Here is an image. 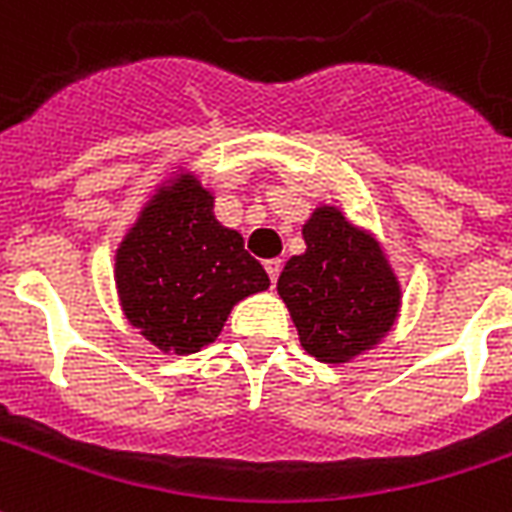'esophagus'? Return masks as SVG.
Returning a JSON list of instances; mask_svg holds the SVG:
<instances>
[{
    "instance_id": "esophagus-1",
    "label": "esophagus",
    "mask_w": 512,
    "mask_h": 512,
    "mask_svg": "<svg viewBox=\"0 0 512 512\" xmlns=\"http://www.w3.org/2000/svg\"><path fill=\"white\" fill-rule=\"evenodd\" d=\"M266 271H268V279L276 285V279H279V274H282V260H279V257L266 260Z\"/></svg>"
}]
</instances>
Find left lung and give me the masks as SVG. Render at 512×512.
<instances>
[{
  "label": "left lung",
  "mask_w": 512,
  "mask_h": 512,
  "mask_svg": "<svg viewBox=\"0 0 512 512\" xmlns=\"http://www.w3.org/2000/svg\"><path fill=\"white\" fill-rule=\"evenodd\" d=\"M306 252L287 260L279 298L312 358L350 363L388 336L401 285L380 241L336 206H317L304 225Z\"/></svg>",
  "instance_id": "left-lung-1"
}]
</instances>
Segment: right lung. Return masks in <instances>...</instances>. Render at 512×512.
Masks as SVG:
<instances>
[{"mask_svg": "<svg viewBox=\"0 0 512 512\" xmlns=\"http://www.w3.org/2000/svg\"><path fill=\"white\" fill-rule=\"evenodd\" d=\"M268 285L241 233L214 217V192L187 170L157 187L116 249L124 317L168 355L203 350L230 309Z\"/></svg>", "mask_w": 512, "mask_h": 512, "instance_id": "1", "label": "right lung"}]
</instances>
